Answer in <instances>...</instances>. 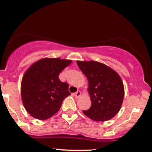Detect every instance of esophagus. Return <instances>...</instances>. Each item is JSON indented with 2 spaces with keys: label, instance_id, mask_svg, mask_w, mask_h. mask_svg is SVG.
Here are the masks:
<instances>
[{
  "label": "esophagus",
  "instance_id": "34e87169",
  "mask_svg": "<svg viewBox=\"0 0 152 152\" xmlns=\"http://www.w3.org/2000/svg\"><path fill=\"white\" fill-rule=\"evenodd\" d=\"M74 96H75V97L76 98V99H79V98L81 96V91H80V90H78L76 93H75Z\"/></svg>",
  "mask_w": 152,
  "mask_h": 152
}]
</instances>
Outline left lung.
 <instances>
[{
    "instance_id": "8db88e82",
    "label": "left lung",
    "mask_w": 152,
    "mask_h": 152,
    "mask_svg": "<svg viewBox=\"0 0 152 152\" xmlns=\"http://www.w3.org/2000/svg\"><path fill=\"white\" fill-rule=\"evenodd\" d=\"M78 66L88 80L87 91L91 107L83 113L95 121H106L120 111L124 87L118 73L105 64L96 61H79Z\"/></svg>"
}]
</instances>
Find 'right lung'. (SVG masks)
<instances>
[{"label":"right lung","mask_w":152,"mask_h":152,"mask_svg":"<svg viewBox=\"0 0 152 152\" xmlns=\"http://www.w3.org/2000/svg\"><path fill=\"white\" fill-rule=\"evenodd\" d=\"M72 62L60 58H42L26 70L21 82L23 104L30 115L47 120L59 110L64 99L70 95L68 84L59 74Z\"/></svg>","instance_id":"obj_1"}]
</instances>
